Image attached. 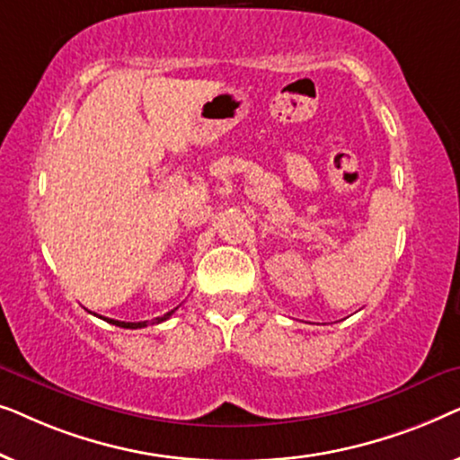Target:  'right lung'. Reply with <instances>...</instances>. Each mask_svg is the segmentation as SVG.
<instances>
[{
	"instance_id": "1",
	"label": "right lung",
	"mask_w": 460,
	"mask_h": 460,
	"mask_svg": "<svg viewBox=\"0 0 460 460\" xmlns=\"http://www.w3.org/2000/svg\"><path fill=\"white\" fill-rule=\"evenodd\" d=\"M175 310H178V307H175ZM175 310L163 314V316H159V318H155L153 324H159V323H163V320H167ZM100 318H102V316H100ZM102 320H106V323H111L115 326H121V329H144V326L148 324V320H144V323H121V320H112V318H102Z\"/></svg>"
}]
</instances>
